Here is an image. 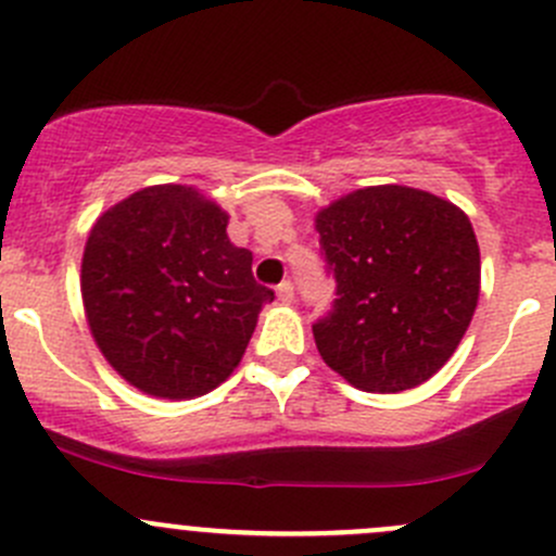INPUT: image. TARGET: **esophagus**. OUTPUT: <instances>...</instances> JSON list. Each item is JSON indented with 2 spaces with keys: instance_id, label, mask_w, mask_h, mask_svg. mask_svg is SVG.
I'll list each match as a JSON object with an SVG mask.
<instances>
[{
  "instance_id": "1",
  "label": "esophagus",
  "mask_w": 556,
  "mask_h": 556,
  "mask_svg": "<svg viewBox=\"0 0 556 556\" xmlns=\"http://www.w3.org/2000/svg\"><path fill=\"white\" fill-rule=\"evenodd\" d=\"M277 299L279 304H293L295 301V290H293V282H282L277 288Z\"/></svg>"
}]
</instances>
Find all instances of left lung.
<instances>
[{"instance_id":"8db88e82","label":"left lung","mask_w":556,"mask_h":556,"mask_svg":"<svg viewBox=\"0 0 556 556\" xmlns=\"http://www.w3.org/2000/svg\"><path fill=\"white\" fill-rule=\"evenodd\" d=\"M314 228L339 295L312 325L319 357L363 392L428 382L479 304L481 257L468 215L428 190L371 185L323 206Z\"/></svg>"}]
</instances>
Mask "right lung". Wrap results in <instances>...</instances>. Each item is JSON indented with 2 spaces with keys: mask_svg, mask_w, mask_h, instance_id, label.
Returning <instances> with one entry per match:
<instances>
[{
  "mask_svg": "<svg viewBox=\"0 0 556 556\" xmlns=\"http://www.w3.org/2000/svg\"><path fill=\"white\" fill-rule=\"evenodd\" d=\"M226 226L228 212L190 185H150L102 212L88 233V328L144 395L190 401L226 382L274 301Z\"/></svg>",
  "mask_w": 556,
  "mask_h": 556,
  "instance_id": "obj_1",
  "label": "right lung"
}]
</instances>
